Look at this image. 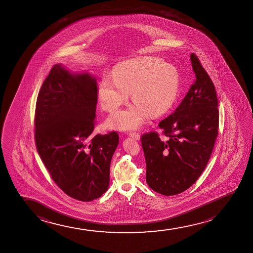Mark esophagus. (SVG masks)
<instances>
[{
    "label": "esophagus",
    "mask_w": 253,
    "mask_h": 253,
    "mask_svg": "<svg viewBox=\"0 0 253 253\" xmlns=\"http://www.w3.org/2000/svg\"><path fill=\"white\" fill-rule=\"evenodd\" d=\"M128 135H129V136L134 137L135 140H139L140 139V134H139L138 132L130 131L128 133Z\"/></svg>",
    "instance_id": "34e87169"
}]
</instances>
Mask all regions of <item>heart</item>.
<instances>
[{"label": "heart", "mask_w": 253, "mask_h": 253, "mask_svg": "<svg viewBox=\"0 0 253 253\" xmlns=\"http://www.w3.org/2000/svg\"><path fill=\"white\" fill-rule=\"evenodd\" d=\"M180 77L173 66L162 59L146 57L129 59L116 66L113 75L101 80L97 96L104 111H115L128 100L134 103L111 115L108 125L120 128H138L151 114L166 112L176 100Z\"/></svg>", "instance_id": "1"}]
</instances>
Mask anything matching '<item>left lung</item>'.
Returning a JSON list of instances; mask_svg holds the SVG:
<instances>
[{"instance_id":"left-lung-1","label":"left lung","mask_w":253,"mask_h":253,"mask_svg":"<svg viewBox=\"0 0 253 253\" xmlns=\"http://www.w3.org/2000/svg\"><path fill=\"white\" fill-rule=\"evenodd\" d=\"M195 80L180 105L160 122L166 140L156 131L142 135L146 181L171 196L188 189L208 165L218 136V97L214 84L196 54L191 53Z\"/></svg>"}]
</instances>
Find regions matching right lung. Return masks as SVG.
I'll list each match as a JSON object with an SVG mask.
<instances>
[{
  "label": "right lung",
  "instance_id": "1",
  "mask_svg": "<svg viewBox=\"0 0 253 253\" xmlns=\"http://www.w3.org/2000/svg\"><path fill=\"white\" fill-rule=\"evenodd\" d=\"M97 80L54 65L39 92L35 145L52 180L70 197L91 201L107 191L116 131L92 135Z\"/></svg>",
  "mask_w": 253,
  "mask_h": 253
}]
</instances>
